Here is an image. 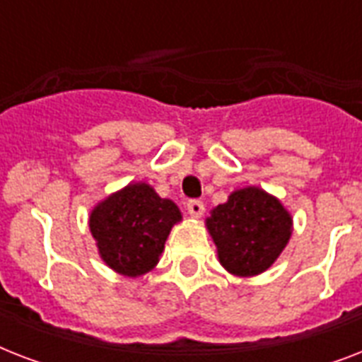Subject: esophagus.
Listing matches in <instances>:
<instances>
[{
    "mask_svg": "<svg viewBox=\"0 0 362 362\" xmlns=\"http://www.w3.org/2000/svg\"><path fill=\"white\" fill-rule=\"evenodd\" d=\"M187 212H189V216H192V218H201L204 212L203 201H197V199L187 201Z\"/></svg>",
    "mask_w": 362,
    "mask_h": 362,
    "instance_id": "esophagus-1",
    "label": "esophagus"
}]
</instances>
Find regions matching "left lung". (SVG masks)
<instances>
[{
    "mask_svg": "<svg viewBox=\"0 0 362 362\" xmlns=\"http://www.w3.org/2000/svg\"><path fill=\"white\" fill-rule=\"evenodd\" d=\"M206 229L223 269L247 278L272 267L291 238L293 220L278 199L247 186L210 212Z\"/></svg>",
    "mask_w": 362,
    "mask_h": 362,
    "instance_id": "1",
    "label": "left lung"
}]
</instances>
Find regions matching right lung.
<instances>
[{
	"instance_id": "1",
	"label": "right lung",
	"mask_w": 362,
	"mask_h": 362,
	"mask_svg": "<svg viewBox=\"0 0 362 362\" xmlns=\"http://www.w3.org/2000/svg\"><path fill=\"white\" fill-rule=\"evenodd\" d=\"M180 220V210L170 199L135 182L95 204L90 231L107 267L136 278L158 264L170 229Z\"/></svg>"
}]
</instances>
